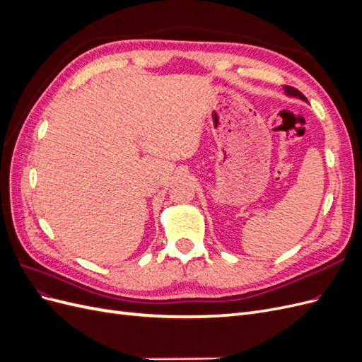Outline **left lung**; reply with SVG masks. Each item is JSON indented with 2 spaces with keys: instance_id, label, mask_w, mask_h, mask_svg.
Returning <instances> with one entry per match:
<instances>
[{
  "instance_id": "8db88e82",
  "label": "left lung",
  "mask_w": 362,
  "mask_h": 362,
  "mask_svg": "<svg viewBox=\"0 0 362 362\" xmlns=\"http://www.w3.org/2000/svg\"><path fill=\"white\" fill-rule=\"evenodd\" d=\"M284 89H286V93H287V95H290V96H298V98H300V100L306 101V98L303 96V93L299 92L298 89H294V87H291V86H284Z\"/></svg>"
}]
</instances>
